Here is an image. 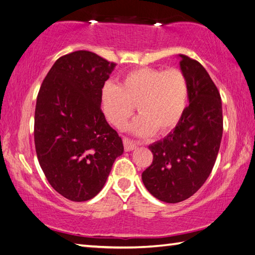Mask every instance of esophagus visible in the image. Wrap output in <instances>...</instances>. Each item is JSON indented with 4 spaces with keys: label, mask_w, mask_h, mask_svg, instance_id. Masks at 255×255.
<instances>
[{
    "label": "esophagus",
    "mask_w": 255,
    "mask_h": 255,
    "mask_svg": "<svg viewBox=\"0 0 255 255\" xmlns=\"http://www.w3.org/2000/svg\"><path fill=\"white\" fill-rule=\"evenodd\" d=\"M124 146H125V150H126V152H130V150H133L137 147L136 144H133L132 141L128 139V138H124Z\"/></svg>",
    "instance_id": "1"
}]
</instances>
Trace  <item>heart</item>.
I'll return each mask as SVG.
<instances>
[{"mask_svg": "<svg viewBox=\"0 0 255 255\" xmlns=\"http://www.w3.org/2000/svg\"><path fill=\"white\" fill-rule=\"evenodd\" d=\"M187 99L188 82L178 68L143 67L127 73L118 85L107 82L100 92V106L108 122L122 128L136 105L139 116L129 130L145 138L156 130H171L182 117Z\"/></svg>", "mask_w": 255, "mask_h": 255, "instance_id": "obj_1", "label": "heart"}]
</instances>
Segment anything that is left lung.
Segmentation results:
<instances>
[{"label": "left lung", "instance_id": "left-lung-1", "mask_svg": "<svg viewBox=\"0 0 255 255\" xmlns=\"http://www.w3.org/2000/svg\"><path fill=\"white\" fill-rule=\"evenodd\" d=\"M178 57L188 82L189 106L173 130L148 146L153 163L141 174L150 195L167 204L188 199L202 187L223 136L221 94L208 72L188 56Z\"/></svg>", "mask_w": 255, "mask_h": 255}]
</instances>
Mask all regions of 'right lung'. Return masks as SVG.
<instances>
[{
    "label": "right lung",
    "mask_w": 255,
    "mask_h": 255,
    "mask_svg": "<svg viewBox=\"0 0 255 255\" xmlns=\"http://www.w3.org/2000/svg\"><path fill=\"white\" fill-rule=\"evenodd\" d=\"M115 67L91 51H74L56 60L38 93L37 157L51 187L68 200L96 197L124 153L100 106L101 89Z\"/></svg>",
    "instance_id": "obj_1"
}]
</instances>
